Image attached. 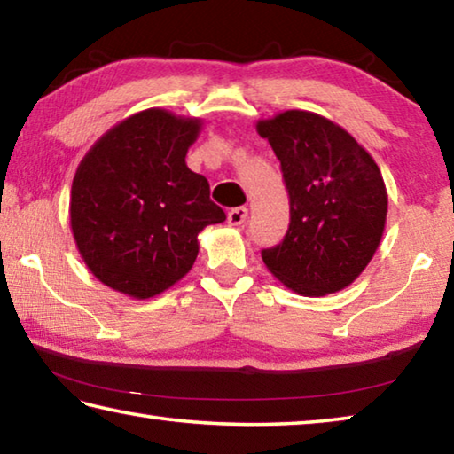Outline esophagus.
<instances>
[{
    "label": "esophagus",
    "mask_w": 454,
    "mask_h": 454,
    "mask_svg": "<svg viewBox=\"0 0 454 454\" xmlns=\"http://www.w3.org/2000/svg\"><path fill=\"white\" fill-rule=\"evenodd\" d=\"M246 218H248V208H244V206H240V208H232L228 212V222L232 226L244 224Z\"/></svg>",
    "instance_id": "1"
}]
</instances>
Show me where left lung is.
<instances>
[{
  "mask_svg": "<svg viewBox=\"0 0 454 454\" xmlns=\"http://www.w3.org/2000/svg\"><path fill=\"white\" fill-rule=\"evenodd\" d=\"M256 132L280 160L290 226L262 260L301 296L350 286L379 250L388 194L374 158L347 129L320 114L286 110L258 120Z\"/></svg>",
  "mask_w": 454,
  "mask_h": 454,
  "instance_id": "8db88e82",
  "label": "left lung"
}]
</instances>
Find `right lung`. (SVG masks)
Masks as SVG:
<instances>
[{
  "label": "right lung",
  "instance_id": "add662e5",
  "mask_svg": "<svg viewBox=\"0 0 454 454\" xmlns=\"http://www.w3.org/2000/svg\"><path fill=\"white\" fill-rule=\"evenodd\" d=\"M202 118L164 107L107 129L75 170L70 226L96 278L136 301L162 294L194 266L206 226L226 220L210 184L186 166Z\"/></svg>",
  "mask_w": 454,
  "mask_h": 454
}]
</instances>
